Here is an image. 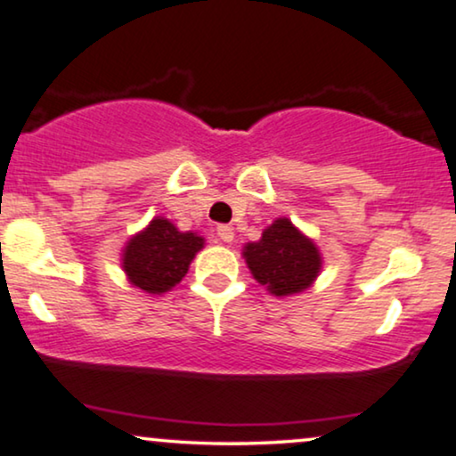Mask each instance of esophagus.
<instances>
[{"label":"esophagus","mask_w":456,"mask_h":456,"mask_svg":"<svg viewBox=\"0 0 456 456\" xmlns=\"http://www.w3.org/2000/svg\"><path fill=\"white\" fill-rule=\"evenodd\" d=\"M217 236H220L224 242H232L234 240V228L226 226V224H224V226H217Z\"/></svg>","instance_id":"34e87169"}]
</instances>
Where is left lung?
<instances>
[{"label":"left lung","mask_w":456,"mask_h":456,"mask_svg":"<svg viewBox=\"0 0 456 456\" xmlns=\"http://www.w3.org/2000/svg\"><path fill=\"white\" fill-rule=\"evenodd\" d=\"M253 279L276 297L305 291L322 268V257L314 240L279 217L262 232L257 242H247L242 249Z\"/></svg>","instance_id":"obj_1"}]
</instances>
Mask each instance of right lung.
I'll list each match as a JSON object with an SVG mask.
<instances>
[{
    "mask_svg": "<svg viewBox=\"0 0 456 456\" xmlns=\"http://www.w3.org/2000/svg\"><path fill=\"white\" fill-rule=\"evenodd\" d=\"M203 245V236L180 232L169 220L155 217L142 232L127 240L121 256L123 272L127 281L144 293H167L184 279Z\"/></svg>",
    "mask_w": 456,
    "mask_h": 456,
    "instance_id": "1",
    "label": "right lung"
}]
</instances>
